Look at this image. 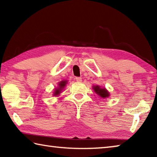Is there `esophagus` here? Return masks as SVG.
<instances>
[{
    "label": "esophagus",
    "mask_w": 157,
    "mask_h": 157,
    "mask_svg": "<svg viewBox=\"0 0 157 157\" xmlns=\"http://www.w3.org/2000/svg\"><path fill=\"white\" fill-rule=\"evenodd\" d=\"M75 79H76L77 82H82V78H80V77H76Z\"/></svg>",
    "instance_id": "1"
}]
</instances>
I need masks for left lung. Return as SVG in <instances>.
<instances>
[{"label": "left lung", "instance_id": "left-lung-1", "mask_svg": "<svg viewBox=\"0 0 157 157\" xmlns=\"http://www.w3.org/2000/svg\"><path fill=\"white\" fill-rule=\"evenodd\" d=\"M94 89L95 92L98 95H99V96L102 97V98H108L109 96V92L107 91V89L100 88V86H94Z\"/></svg>", "mask_w": 157, "mask_h": 157}]
</instances>
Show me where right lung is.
<instances>
[{
	"label": "right lung",
	"instance_id": "obj_1",
	"mask_svg": "<svg viewBox=\"0 0 157 157\" xmlns=\"http://www.w3.org/2000/svg\"><path fill=\"white\" fill-rule=\"evenodd\" d=\"M66 82L67 81H62L60 82V83L59 84V88L56 89V90H55V91L54 93V95H57L59 94V93L61 92V91H62V89H63V87L66 86Z\"/></svg>",
	"mask_w": 157,
	"mask_h": 157
}]
</instances>
